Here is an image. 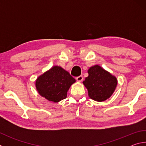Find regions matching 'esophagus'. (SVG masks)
<instances>
[{
	"label": "esophagus",
	"instance_id": "obj_1",
	"mask_svg": "<svg viewBox=\"0 0 146 146\" xmlns=\"http://www.w3.org/2000/svg\"><path fill=\"white\" fill-rule=\"evenodd\" d=\"M76 80L78 81V82H82V80H83V76L82 75L80 76H78L76 78Z\"/></svg>",
	"mask_w": 146,
	"mask_h": 146
}]
</instances>
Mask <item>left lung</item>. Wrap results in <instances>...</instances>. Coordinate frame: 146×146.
I'll use <instances>...</instances> for the list:
<instances>
[{
	"instance_id": "8db88e82",
	"label": "left lung",
	"mask_w": 146,
	"mask_h": 146,
	"mask_svg": "<svg viewBox=\"0 0 146 146\" xmlns=\"http://www.w3.org/2000/svg\"><path fill=\"white\" fill-rule=\"evenodd\" d=\"M88 74L83 84L88 89L89 97L98 102L110 98L117 87V78L98 65L89 69Z\"/></svg>"
}]
</instances>
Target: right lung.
Returning <instances> with one entry per match:
<instances>
[{
	"label": "right lung",
	"instance_id": "obj_1",
	"mask_svg": "<svg viewBox=\"0 0 146 146\" xmlns=\"http://www.w3.org/2000/svg\"><path fill=\"white\" fill-rule=\"evenodd\" d=\"M75 79L60 66H53L38 76L35 86L38 93L47 100L58 102L67 97L70 86Z\"/></svg>",
	"mask_w": 146,
	"mask_h": 146
}]
</instances>
